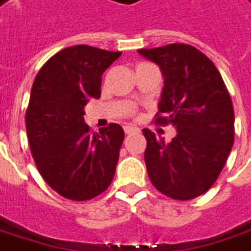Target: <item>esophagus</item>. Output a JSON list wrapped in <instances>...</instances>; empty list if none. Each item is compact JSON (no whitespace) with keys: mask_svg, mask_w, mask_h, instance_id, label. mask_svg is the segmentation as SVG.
Returning <instances> with one entry per match:
<instances>
[{"mask_svg":"<svg viewBox=\"0 0 251 251\" xmlns=\"http://www.w3.org/2000/svg\"><path fill=\"white\" fill-rule=\"evenodd\" d=\"M124 132L127 135H131V134H138L139 132V128L134 127V126H124Z\"/></svg>","mask_w":251,"mask_h":251,"instance_id":"esophagus-1","label":"esophagus"}]
</instances>
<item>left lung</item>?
Here are the masks:
<instances>
[{"mask_svg": "<svg viewBox=\"0 0 251 251\" xmlns=\"http://www.w3.org/2000/svg\"><path fill=\"white\" fill-rule=\"evenodd\" d=\"M138 52L157 63L164 77L154 123L176 128L170 144L142 129L149 179L171 199H195L213 186L231 153V95L216 65L192 45L169 44Z\"/></svg>", "mask_w": 251, "mask_h": 251, "instance_id": "left-lung-1", "label": "left lung"}]
</instances>
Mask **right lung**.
<instances>
[{
	"label": "right lung",
	"mask_w": 251,
	"mask_h": 251,
	"mask_svg": "<svg viewBox=\"0 0 251 251\" xmlns=\"http://www.w3.org/2000/svg\"><path fill=\"white\" fill-rule=\"evenodd\" d=\"M122 52L69 47L35 75L26 110L31 156L44 181L60 196L90 200L112 184L124 131L110 123L91 132L84 106L100 97L102 75Z\"/></svg>",
	"instance_id": "add662e5"
}]
</instances>
